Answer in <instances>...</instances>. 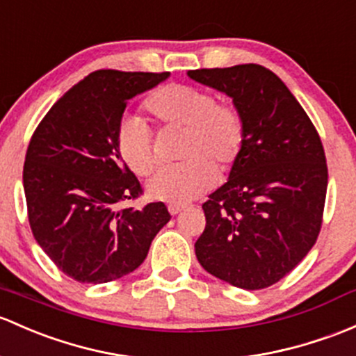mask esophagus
<instances>
[{"label": "esophagus", "mask_w": 356, "mask_h": 356, "mask_svg": "<svg viewBox=\"0 0 356 356\" xmlns=\"http://www.w3.org/2000/svg\"><path fill=\"white\" fill-rule=\"evenodd\" d=\"M184 204H168V213H170V215H179V213L184 211Z\"/></svg>", "instance_id": "esophagus-1"}]
</instances>
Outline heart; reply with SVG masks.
Instances as JSON below:
<instances>
[{
	"label": "heart",
	"mask_w": 356,
	"mask_h": 356,
	"mask_svg": "<svg viewBox=\"0 0 356 356\" xmlns=\"http://www.w3.org/2000/svg\"><path fill=\"white\" fill-rule=\"evenodd\" d=\"M145 109L156 122L186 131L181 159L184 163L165 167L149 179L152 200L184 204L208 193L244 147L245 126L241 112L218 104L211 93L188 85H165L148 97ZM118 152L136 175H148L156 165L152 134L140 118L119 122Z\"/></svg>",
	"instance_id": "b5f03b06"
}]
</instances>
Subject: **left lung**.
Returning <instances> with one entry per match:
<instances>
[{
  "instance_id": "8db88e82",
  "label": "left lung",
  "mask_w": 356,
  "mask_h": 356,
  "mask_svg": "<svg viewBox=\"0 0 356 356\" xmlns=\"http://www.w3.org/2000/svg\"><path fill=\"white\" fill-rule=\"evenodd\" d=\"M230 97L245 126L228 181L203 204L194 249L209 275L244 290L280 282L316 244L327 165L309 115L286 85L259 65L188 71Z\"/></svg>"
}]
</instances>
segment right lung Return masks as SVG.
Returning a JSON list of instances; mask_svg holds the SVG:
<instances>
[{"mask_svg":"<svg viewBox=\"0 0 356 356\" xmlns=\"http://www.w3.org/2000/svg\"><path fill=\"white\" fill-rule=\"evenodd\" d=\"M168 76L93 71L51 107L30 140L24 165L30 228L52 263L76 282L107 283L133 273L170 220L162 201L121 208L141 186L115 141L128 100Z\"/></svg>","mask_w":356,"mask_h":356,"instance_id":"obj_1","label":"right lung"}]
</instances>
